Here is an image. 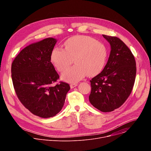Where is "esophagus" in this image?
<instances>
[{"label": "esophagus", "instance_id": "esophagus-1", "mask_svg": "<svg viewBox=\"0 0 151 151\" xmlns=\"http://www.w3.org/2000/svg\"><path fill=\"white\" fill-rule=\"evenodd\" d=\"M78 85V84L77 83H72V84H70V88H75V87H76V86Z\"/></svg>", "mask_w": 151, "mask_h": 151}]
</instances>
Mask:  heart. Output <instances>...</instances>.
Listing matches in <instances>:
<instances>
[{
    "mask_svg": "<svg viewBox=\"0 0 151 151\" xmlns=\"http://www.w3.org/2000/svg\"><path fill=\"white\" fill-rule=\"evenodd\" d=\"M65 49L55 47L51 55V60L58 71H63L75 61L74 66L61 74L63 81L75 83L86 75L94 76L104 68L107 50L106 46L95 39L87 36H73L64 42Z\"/></svg>",
    "mask_w": 151,
    "mask_h": 151,
    "instance_id": "1",
    "label": "heart"
}]
</instances>
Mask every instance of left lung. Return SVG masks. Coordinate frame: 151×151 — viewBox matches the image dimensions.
<instances>
[{
	"label": "left lung",
	"mask_w": 151,
	"mask_h": 151,
	"mask_svg": "<svg viewBox=\"0 0 151 151\" xmlns=\"http://www.w3.org/2000/svg\"><path fill=\"white\" fill-rule=\"evenodd\" d=\"M109 43L110 55L103 70L90 81L91 104L103 112L118 109L130 95L135 81L136 64L127 46L118 37L103 35Z\"/></svg>",
	"instance_id": "left-lung-1"
}]
</instances>
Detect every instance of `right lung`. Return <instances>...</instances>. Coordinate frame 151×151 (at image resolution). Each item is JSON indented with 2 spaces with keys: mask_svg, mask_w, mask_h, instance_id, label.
I'll return each instance as SVG.
<instances>
[{
  "mask_svg": "<svg viewBox=\"0 0 151 151\" xmlns=\"http://www.w3.org/2000/svg\"><path fill=\"white\" fill-rule=\"evenodd\" d=\"M57 39L48 37L30 44L18 54L12 63L11 76L18 98L33 114L47 118L62 109L68 83L52 85L59 75L51 62Z\"/></svg>",
  "mask_w": 151,
  "mask_h": 151,
  "instance_id": "obj_1",
  "label": "right lung"
}]
</instances>
